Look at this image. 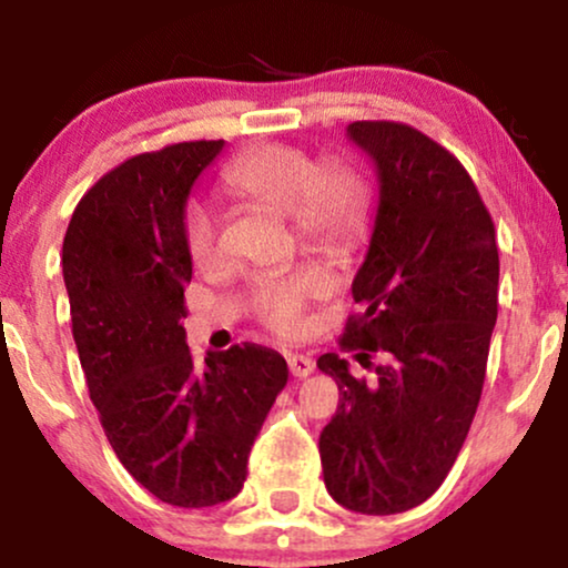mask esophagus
<instances>
[{"mask_svg":"<svg viewBox=\"0 0 568 568\" xmlns=\"http://www.w3.org/2000/svg\"><path fill=\"white\" fill-rule=\"evenodd\" d=\"M288 366H291V374L296 376V379H306L308 374H314L316 363L304 353H293L288 358Z\"/></svg>","mask_w":568,"mask_h":568,"instance_id":"34e87169","label":"esophagus"}]
</instances>
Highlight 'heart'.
Here are the masks:
<instances>
[{
	"label": "heart",
	"mask_w": 568,
	"mask_h": 568,
	"mask_svg": "<svg viewBox=\"0 0 568 568\" xmlns=\"http://www.w3.org/2000/svg\"><path fill=\"white\" fill-rule=\"evenodd\" d=\"M233 192L293 215V231L308 246L343 252L363 239L372 221V186L347 163L320 165L296 145H260L239 155L223 173ZM184 244L194 264L207 267L221 254L217 213L205 200L186 202ZM327 275L320 267L288 270L262 277L254 285V312L270 329L293 335L304 324L308 301L327 293Z\"/></svg>",
	"instance_id": "obj_1"
}]
</instances>
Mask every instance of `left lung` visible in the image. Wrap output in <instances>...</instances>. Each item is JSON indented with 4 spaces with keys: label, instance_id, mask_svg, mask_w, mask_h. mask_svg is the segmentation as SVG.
Listing matches in <instances>:
<instances>
[{
    "label": "left lung",
    "instance_id": "8db88e82",
    "mask_svg": "<svg viewBox=\"0 0 568 568\" xmlns=\"http://www.w3.org/2000/svg\"><path fill=\"white\" fill-rule=\"evenodd\" d=\"M347 138L376 165L379 210L339 347L385 366L366 384L337 353L316 361L339 389L320 455L329 496L382 517L434 496L463 449L498 314V246L447 148L399 121H353Z\"/></svg>",
    "mask_w": 568,
    "mask_h": 568
}]
</instances>
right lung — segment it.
I'll use <instances>...</instances> for the list:
<instances>
[{
  "mask_svg": "<svg viewBox=\"0 0 568 568\" xmlns=\"http://www.w3.org/2000/svg\"><path fill=\"white\" fill-rule=\"evenodd\" d=\"M223 150L194 140L140 153L88 189L64 233L72 335L101 426L126 473L181 509L229 501L288 363L233 345L196 366L181 320L192 256L189 189Z\"/></svg>",
  "mask_w": 568,
  "mask_h": 568,
  "instance_id": "right-lung-1",
  "label": "right lung"
}]
</instances>
